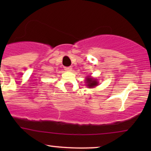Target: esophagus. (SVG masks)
Masks as SVG:
<instances>
[{
  "instance_id": "34e87169",
  "label": "esophagus",
  "mask_w": 151,
  "mask_h": 151,
  "mask_svg": "<svg viewBox=\"0 0 151 151\" xmlns=\"http://www.w3.org/2000/svg\"><path fill=\"white\" fill-rule=\"evenodd\" d=\"M65 70L67 71V72H71L72 70V67H65Z\"/></svg>"
}]
</instances>
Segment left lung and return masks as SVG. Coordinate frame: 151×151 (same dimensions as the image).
Wrapping results in <instances>:
<instances>
[{
	"mask_svg": "<svg viewBox=\"0 0 151 151\" xmlns=\"http://www.w3.org/2000/svg\"><path fill=\"white\" fill-rule=\"evenodd\" d=\"M86 86H87L88 88H93L95 87L98 85L99 82L98 81L96 80V79H93V78H91L89 77L86 78Z\"/></svg>",
	"mask_w": 151,
	"mask_h": 151,
	"instance_id": "1",
	"label": "left lung"
}]
</instances>
